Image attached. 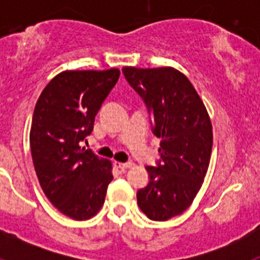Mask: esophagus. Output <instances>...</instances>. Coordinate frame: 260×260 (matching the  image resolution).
Returning a JSON list of instances; mask_svg holds the SVG:
<instances>
[{
	"label": "esophagus",
	"mask_w": 260,
	"mask_h": 260,
	"mask_svg": "<svg viewBox=\"0 0 260 260\" xmlns=\"http://www.w3.org/2000/svg\"><path fill=\"white\" fill-rule=\"evenodd\" d=\"M132 162H119V161H114V167L118 168V169H121V171H126V169H128V168L132 167Z\"/></svg>",
	"instance_id": "34e87169"
}]
</instances>
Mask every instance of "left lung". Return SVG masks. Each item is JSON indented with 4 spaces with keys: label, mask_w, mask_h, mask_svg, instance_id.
Listing matches in <instances>:
<instances>
[{
    "label": "left lung",
    "mask_w": 260,
    "mask_h": 260,
    "mask_svg": "<svg viewBox=\"0 0 260 260\" xmlns=\"http://www.w3.org/2000/svg\"><path fill=\"white\" fill-rule=\"evenodd\" d=\"M122 73L143 99L161 138L157 167H146L150 182L138 190V206L147 217L165 221L190 207L201 190L212 152V123L197 89L173 68L138 69Z\"/></svg>",
    "instance_id": "8db88e82"
}]
</instances>
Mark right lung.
I'll use <instances>...</instances> for the list:
<instances>
[{"mask_svg": "<svg viewBox=\"0 0 260 260\" xmlns=\"http://www.w3.org/2000/svg\"><path fill=\"white\" fill-rule=\"evenodd\" d=\"M119 78L118 69L66 70L47 84L32 116L29 146L36 176L50 203L74 220H88L104 204L112 162L82 141Z\"/></svg>", "mask_w": 260, "mask_h": 260, "instance_id": "obj_1", "label": "right lung"}]
</instances>
